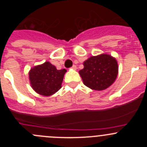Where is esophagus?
<instances>
[{"label":"esophagus","instance_id":"esophagus-1","mask_svg":"<svg viewBox=\"0 0 147 147\" xmlns=\"http://www.w3.org/2000/svg\"><path fill=\"white\" fill-rule=\"evenodd\" d=\"M72 69H74V70H75V69H77V67H76V65H73V66L72 67Z\"/></svg>","mask_w":147,"mask_h":147}]
</instances>
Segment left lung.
Masks as SVG:
<instances>
[{"instance_id": "obj_1", "label": "left lung", "mask_w": 147, "mask_h": 147, "mask_svg": "<svg viewBox=\"0 0 147 147\" xmlns=\"http://www.w3.org/2000/svg\"><path fill=\"white\" fill-rule=\"evenodd\" d=\"M83 65L84 68L79 71L83 83L89 88L98 91L110 87L119 71L116 58L106 53L89 57Z\"/></svg>"}]
</instances>
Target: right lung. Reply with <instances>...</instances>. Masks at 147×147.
<instances>
[{
    "label": "right lung",
    "mask_w": 147,
    "mask_h": 147,
    "mask_svg": "<svg viewBox=\"0 0 147 147\" xmlns=\"http://www.w3.org/2000/svg\"><path fill=\"white\" fill-rule=\"evenodd\" d=\"M65 69H57L50 62L33 67L29 71V80L34 91L40 95L51 96L62 87Z\"/></svg>",
    "instance_id": "1"
}]
</instances>
